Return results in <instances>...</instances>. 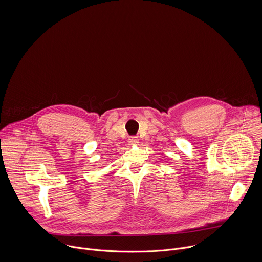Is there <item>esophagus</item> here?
Instances as JSON below:
<instances>
[{
	"instance_id": "esophagus-1",
	"label": "esophagus",
	"mask_w": 262,
	"mask_h": 262,
	"mask_svg": "<svg viewBox=\"0 0 262 262\" xmlns=\"http://www.w3.org/2000/svg\"><path fill=\"white\" fill-rule=\"evenodd\" d=\"M138 143H139L138 137L133 136V137H129V138H128V144H129V145H136V144H138Z\"/></svg>"
}]
</instances>
